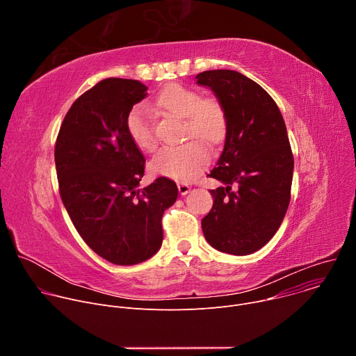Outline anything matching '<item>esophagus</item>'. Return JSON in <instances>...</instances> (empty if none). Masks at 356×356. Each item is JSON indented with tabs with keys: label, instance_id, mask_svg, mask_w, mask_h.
<instances>
[{
	"label": "esophagus",
	"instance_id": "esophagus-1",
	"mask_svg": "<svg viewBox=\"0 0 356 356\" xmlns=\"http://www.w3.org/2000/svg\"><path fill=\"white\" fill-rule=\"evenodd\" d=\"M177 188H179V193H180L181 195H186V194L190 193V190H191V187H190L187 183H179V184H177Z\"/></svg>",
	"mask_w": 356,
	"mask_h": 356
}]
</instances>
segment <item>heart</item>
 <instances>
[{
	"instance_id": "b5f03b06",
	"label": "heart",
	"mask_w": 356,
	"mask_h": 356,
	"mask_svg": "<svg viewBox=\"0 0 356 356\" xmlns=\"http://www.w3.org/2000/svg\"><path fill=\"white\" fill-rule=\"evenodd\" d=\"M155 106L163 113L183 118L181 136L184 139L197 138L214 146L225 136L227 120L222 107L216 99H201L195 90L181 84H170L158 94ZM125 128L138 149L143 152L155 150L154 125L142 106L129 110ZM199 141L191 139L179 146L162 149L150 162L152 172L180 181L193 180L210 161L209 149Z\"/></svg>"
}]
</instances>
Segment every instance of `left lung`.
<instances>
[{"instance_id": "1", "label": "left lung", "mask_w": 356, "mask_h": 356, "mask_svg": "<svg viewBox=\"0 0 356 356\" xmlns=\"http://www.w3.org/2000/svg\"><path fill=\"white\" fill-rule=\"evenodd\" d=\"M197 84L214 91L227 120L222 154L210 172L221 186L201 220L207 242L243 257L265 246L290 202L294 161L286 124L273 98L235 70H207Z\"/></svg>"}]
</instances>
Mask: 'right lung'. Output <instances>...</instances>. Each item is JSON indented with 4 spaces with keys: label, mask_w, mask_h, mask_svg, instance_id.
I'll use <instances>...</instances> for the list:
<instances>
[{
    "label": "right lung",
    "mask_w": 356,
    "mask_h": 356,
    "mask_svg": "<svg viewBox=\"0 0 356 356\" xmlns=\"http://www.w3.org/2000/svg\"><path fill=\"white\" fill-rule=\"evenodd\" d=\"M146 90L138 80L99 81L74 101L55 147L60 197L74 228L114 265H136L155 255L163 241V213L179 193L168 177L139 188L145 158L125 120Z\"/></svg>",
    "instance_id": "add662e5"
}]
</instances>
